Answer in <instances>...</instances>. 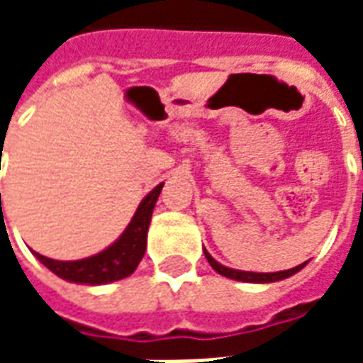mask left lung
I'll return each instance as SVG.
<instances>
[{
	"mask_svg": "<svg viewBox=\"0 0 363 363\" xmlns=\"http://www.w3.org/2000/svg\"><path fill=\"white\" fill-rule=\"evenodd\" d=\"M204 255H206V259H208V262H210V267H212L218 274L225 276V278H231V280L249 281V284H272V281L286 280V278L297 274L301 268L305 267V264H307V262H303V264H299V267L289 268V270H280V272H247V270H235V268L223 267V264H220V262L213 259L212 255L206 251V249H204Z\"/></svg>",
	"mask_w": 363,
	"mask_h": 363,
	"instance_id": "left-lung-1",
	"label": "left lung"
}]
</instances>
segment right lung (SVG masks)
Wrapping results in <instances>:
<instances>
[{
    "instance_id": "obj_1",
    "label": "right lung",
    "mask_w": 363,
    "mask_h": 363,
    "mask_svg": "<svg viewBox=\"0 0 363 363\" xmlns=\"http://www.w3.org/2000/svg\"><path fill=\"white\" fill-rule=\"evenodd\" d=\"M161 189H163V182L143 198L132 221L124 229V233L114 243L108 245L104 251L79 260H54L43 257L38 252H35V257L62 280L74 281V284L101 286V284H111V281L128 278L143 259V252L147 247V229H150L151 213H153L155 202L161 194Z\"/></svg>"
}]
</instances>
